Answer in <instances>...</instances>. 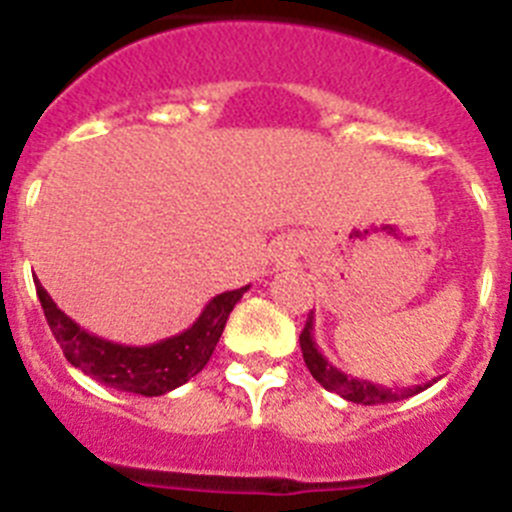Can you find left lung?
Returning <instances> with one entry per match:
<instances>
[{"mask_svg":"<svg viewBox=\"0 0 512 512\" xmlns=\"http://www.w3.org/2000/svg\"><path fill=\"white\" fill-rule=\"evenodd\" d=\"M315 320H312V312L307 315V323L300 333V348H302V359H305L307 369L320 384H323L325 390L336 392L341 395L343 400L356 402V405H384V402H397L405 400V397H413L418 392H423L425 387H431L433 382L425 384H415V387H402V390H392V387H382V384H372L366 382V379H356L343 374L341 369L330 364L323 354L318 351V343H315V336H312V330H315Z\"/></svg>","mask_w":512,"mask_h":512,"instance_id":"left-lung-1","label":"left lung"}]
</instances>
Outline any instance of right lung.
<instances>
[{"instance_id": "add662e5", "label": "right lung", "mask_w": 512, "mask_h": 512, "mask_svg": "<svg viewBox=\"0 0 512 512\" xmlns=\"http://www.w3.org/2000/svg\"><path fill=\"white\" fill-rule=\"evenodd\" d=\"M35 289H38V300L43 305L45 320L51 325V333L71 366L112 390L158 397L182 387L194 374L205 369L217 341L223 336L230 310L241 300L248 284L212 297L200 318L187 330L151 346H122L115 341H104L81 328L66 312L58 310L38 277H35Z\"/></svg>"}]
</instances>
